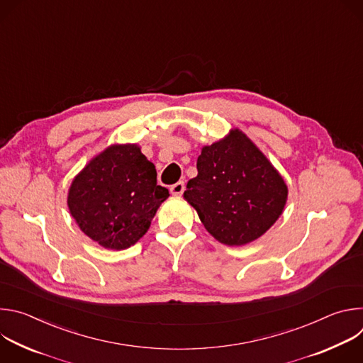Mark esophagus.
<instances>
[{
    "label": "esophagus",
    "mask_w": 363,
    "mask_h": 363,
    "mask_svg": "<svg viewBox=\"0 0 363 363\" xmlns=\"http://www.w3.org/2000/svg\"><path fill=\"white\" fill-rule=\"evenodd\" d=\"M169 191H171L172 195H182V192L185 191V184H184L182 181H179V182H177V184L171 185Z\"/></svg>",
    "instance_id": "obj_1"
}]
</instances>
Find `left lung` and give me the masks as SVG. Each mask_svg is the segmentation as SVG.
<instances>
[{
  "instance_id": "left-lung-1",
  "label": "left lung",
  "mask_w": 363,
  "mask_h": 363,
  "mask_svg": "<svg viewBox=\"0 0 363 363\" xmlns=\"http://www.w3.org/2000/svg\"><path fill=\"white\" fill-rule=\"evenodd\" d=\"M198 175L188 181L184 198L216 240L244 245L262 237L281 216L287 185L277 169L238 129L203 146Z\"/></svg>"
}]
</instances>
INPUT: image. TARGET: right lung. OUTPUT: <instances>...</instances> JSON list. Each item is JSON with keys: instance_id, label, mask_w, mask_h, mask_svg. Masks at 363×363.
I'll list each match as a JSON object with an SVG mask.
<instances>
[{"instance_id": "obj_1", "label": "right lung", "mask_w": 363, "mask_h": 363, "mask_svg": "<svg viewBox=\"0 0 363 363\" xmlns=\"http://www.w3.org/2000/svg\"><path fill=\"white\" fill-rule=\"evenodd\" d=\"M169 196L157 169L135 143L112 145L73 179L67 205L80 230L109 250H125L145 235Z\"/></svg>"}]
</instances>
